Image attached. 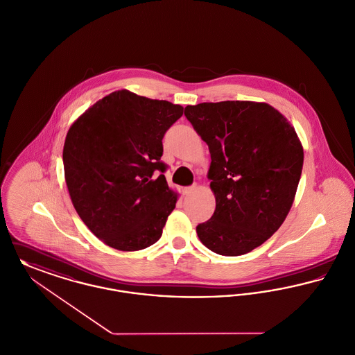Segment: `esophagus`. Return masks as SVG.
<instances>
[{
    "label": "esophagus",
    "instance_id": "obj_1",
    "mask_svg": "<svg viewBox=\"0 0 355 355\" xmlns=\"http://www.w3.org/2000/svg\"><path fill=\"white\" fill-rule=\"evenodd\" d=\"M196 189H197L196 185H193V187H188V188L184 189V193H185V194H190V193H193Z\"/></svg>",
    "mask_w": 355,
    "mask_h": 355
}]
</instances>
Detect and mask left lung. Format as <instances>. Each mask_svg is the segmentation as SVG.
Listing matches in <instances>:
<instances>
[{
  "mask_svg": "<svg viewBox=\"0 0 355 355\" xmlns=\"http://www.w3.org/2000/svg\"><path fill=\"white\" fill-rule=\"evenodd\" d=\"M185 116L209 146L216 197V210L197 225V234L214 253H248L280 228L291 209L303 168L296 131L267 103H200L185 107Z\"/></svg>",
  "mask_w": 355,
  "mask_h": 355,
  "instance_id": "obj_1",
  "label": "left lung"
}]
</instances>
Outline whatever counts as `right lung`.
<instances>
[{
    "label": "right lung",
    "mask_w": 355,
    "mask_h": 355,
    "mask_svg": "<svg viewBox=\"0 0 355 355\" xmlns=\"http://www.w3.org/2000/svg\"><path fill=\"white\" fill-rule=\"evenodd\" d=\"M182 114V105L121 89L69 127L63 148L69 197L108 247L145 250L162 236L178 198L164 175L162 139Z\"/></svg>",
    "instance_id": "obj_1"
}]
</instances>
